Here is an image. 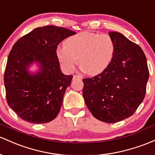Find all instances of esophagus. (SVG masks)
<instances>
[{
  "label": "esophagus",
  "instance_id": "esophagus-1",
  "mask_svg": "<svg viewBox=\"0 0 155 155\" xmlns=\"http://www.w3.org/2000/svg\"><path fill=\"white\" fill-rule=\"evenodd\" d=\"M74 79H82V76H81V74H78V75H74Z\"/></svg>",
  "mask_w": 155,
  "mask_h": 155
}]
</instances>
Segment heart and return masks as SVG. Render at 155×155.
<instances>
[{
  "label": "heart",
  "instance_id": "obj_1",
  "mask_svg": "<svg viewBox=\"0 0 155 155\" xmlns=\"http://www.w3.org/2000/svg\"><path fill=\"white\" fill-rule=\"evenodd\" d=\"M63 47L56 51L61 67L68 73L74 71L78 64L91 76L99 74L107 69L113 60L115 42L108 35L81 32L68 37Z\"/></svg>",
  "mask_w": 155,
  "mask_h": 155
}]
</instances>
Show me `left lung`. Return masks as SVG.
<instances>
[{"label": "left lung", "mask_w": 155, "mask_h": 155, "mask_svg": "<svg viewBox=\"0 0 155 155\" xmlns=\"http://www.w3.org/2000/svg\"><path fill=\"white\" fill-rule=\"evenodd\" d=\"M115 51L102 73L83 79V97L92 115L106 123H116L135 113L147 91L149 72L141 48L122 34L110 31Z\"/></svg>", "instance_id": "8db88e82"}]
</instances>
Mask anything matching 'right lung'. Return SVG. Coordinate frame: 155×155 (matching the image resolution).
<instances>
[{
    "mask_svg": "<svg viewBox=\"0 0 155 155\" xmlns=\"http://www.w3.org/2000/svg\"><path fill=\"white\" fill-rule=\"evenodd\" d=\"M76 35L62 27L45 25L20 38L8 54L4 84L8 106L20 118L32 124H45L57 116L73 76L60 70L56 55L58 45ZM41 64L36 74L28 72L33 62Z\"/></svg>",
    "mask_w": 155,
    "mask_h": 155,
    "instance_id": "right-lung-1",
    "label": "right lung"
}]
</instances>
